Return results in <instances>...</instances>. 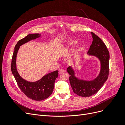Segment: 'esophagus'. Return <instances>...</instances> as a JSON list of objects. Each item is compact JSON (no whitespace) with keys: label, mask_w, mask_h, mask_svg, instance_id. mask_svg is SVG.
<instances>
[{"label":"esophagus","mask_w":125,"mask_h":125,"mask_svg":"<svg viewBox=\"0 0 125 125\" xmlns=\"http://www.w3.org/2000/svg\"><path fill=\"white\" fill-rule=\"evenodd\" d=\"M65 73V71L64 70H62V69L60 70H59V73L60 74L63 73Z\"/></svg>","instance_id":"obj_1"}]
</instances>
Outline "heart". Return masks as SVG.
Listing matches in <instances>:
<instances>
[{"label": "heart", "mask_w": 125, "mask_h": 125, "mask_svg": "<svg viewBox=\"0 0 125 125\" xmlns=\"http://www.w3.org/2000/svg\"><path fill=\"white\" fill-rule=\"evenodd\" d=\"M77 43V40H73L70 41L68 43L67 46L65 47V50H67L68 49H69V48L73 47V46H74L75 44H76ZM80 50H81V46H78L77 48V52H79V51H80Z\"/></svg>", "instance_id": "b5f03b06"}]
</instances>
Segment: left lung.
<instances>
[{
    "label": "left lung",
    "instance_id": "8db88e82",
    "mask_svg": "<svg viewBox=\"0 0 125 125\" xmlns=\"http://www.w3.org/2000/svg\"><path fill=\"white\" fill-rule=\"evenodd\" d=\"M93 41L88 52L89 56L96 57L99 60L101 68L99 75L92 80L80 79L75 76L73 67L67 71L70 75L69 81L74 93L82 97H89L96 93L107 80L109 73V54L103 42L93 32H91Z\"/></svg>",
    "mask_w": 125,
    "mask_h": 125
}]
</instances>
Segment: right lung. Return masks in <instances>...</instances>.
<instances>
[{"instance_id": "1", "label": "right lung", "mask_w": 125, "mask_h": 125, "mask_svg": "<svg viewBox=\"0 0 125 125\" xmlns=\"http://www.w3.org/2000/svg\"><path fill=\"white\" fill-rule=\"evenodd\" d=\"M41 36V34H30L19 41L14 47L11 65V71L19 88L29 98L35 101H42L51 95L54 88L55 81L58 77V71L56 70L46 74L35 82L28 81L22 78L18 73L16 59L19 49L22 45L39 38Z\"/></svg>"}]
</instances>
